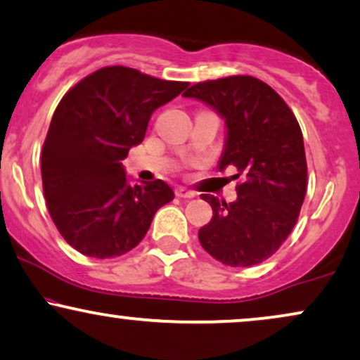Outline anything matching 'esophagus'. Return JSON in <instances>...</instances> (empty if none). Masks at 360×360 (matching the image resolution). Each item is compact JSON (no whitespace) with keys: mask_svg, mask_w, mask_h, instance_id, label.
Returning a JSON list of instances; mask_svg holds the SVG:
<instances>
[{"mask_svg":"<svg viewBox=\"0 0 360 360\" xmlns=\"http://www.w3.org/2000/svg\"><path fill=\"white\" fill-rule=\"evenodd\" d=\"M176 196L177 198H184V199H191V198L196 196V193L189 191L188 188H177L176 189Z\"/></svg>","mask_w":360,"mask_h":360,"instance_id":"obj_1","label":"esophagus"}]
</instances>
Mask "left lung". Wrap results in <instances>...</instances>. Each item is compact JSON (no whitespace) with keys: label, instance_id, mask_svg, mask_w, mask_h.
Listing matches in <instances>:
<instances>
[{"label":"left lung","instance_id":"1","mask_svg":"<svg viewBox=\"0 0 360 360\" xmlns=\"http://www.w3.org/2000/svg\"><path fill=\"white\" fill-rule=\"evenodd\" d=\"M184 97L224 117L228 139L219 171L233 166L235 177H245L235 202L202 194L213 219L199 229V243L223 265H258L283 245L304 205L307 159L297 117L270 85L251 75L199 82Z\"/></svg>","mask_w":360,"mask_h":360}]
</instances>
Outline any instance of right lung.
I'll use <instances>...</instances> for the list:
<instances>
[{"instance_id": "obj_1", "label": "right lung", "mask_w": 360, "mask_h": 360, "mask_svg": "<svg viewBox=\"0 0 360 360\" xmlns=\"http://www.w3.org/2000/svg\"><path fill=\"white\" fill-rule=\"evenodd\" d=\"M188 85L114 65L63 95L43 142L41 181L51 219L72 248L92 258L120 257L174 199L161 179L129 186L120 161L144 141L153 112Z\"/></svg>"}]
</instances>
